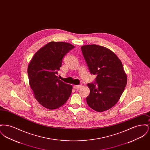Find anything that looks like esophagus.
<instances>
[{
	"label": "esophagus",
	"instance_id": "esophagus-1",
	"mask_svg": "<svg viewBox=\"0 0 150 150\" xmlns=\"http://www.w3.org/2000/svg\"><path fill=\"white\" fill-rule=\"evenodd\" d=\"M82 86V85H78V86H74V88L75 89H80L81 87Z\"/></svg>",
	"mask_w": 150,
	"mask_h": 150
}]
</instances>
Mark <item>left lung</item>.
<instances>
[{"mask_svg": "<svg viewBox=\"0 0 150 150\" xmlns=\"http://www.w3.org/2000/svg\"><path fill=\"white\" fill-rule=\"evenodd\" d=\"M90 72L97 75L94 83L87 84L90 94L88 106L98 112L106 111L120 99L127 83L121 61L113 52L96 44L81 47Z\"/></svg>", "mask_w": 150, "mask_h": 150, "instance_id": "1", "label": "left lung"}]
</instances>
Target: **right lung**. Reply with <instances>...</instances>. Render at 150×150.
Listing matches in <instances>:
<instances>
[{
    "label": "right lung",
    "mask_w": 150,
    "mask_h": 150,
    "mask_svg": "<svg viewBox=\"0 0 150 150\" xmlns=\"http://www.w3.org/2000/svg\"><path fill=\"white\" fill-rule=\"evenodd\" d=\"M74 48L71 44L52 42L36 52L28 68L29 84L38 102L48 109L61 107L70 97L72 86L57 76L64 56Z\"/></svg>",
    "instance_id": "add662e5"
}]
</instances>
